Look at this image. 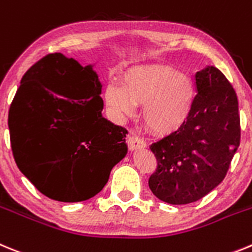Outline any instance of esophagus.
I'll list each match as a JSON object with an SVG mask.
<instances>
[{"label": "esophagus", "mask_w": 252, "mask_h": 252, "mask_svg": "<svg viewBox=\"0 0 252 252\" xmlns=\"http://www.w3.org/2000/svg\"><path fill=\"white\" fill-rule=\"evenodd\" d=\"M128 146L131 152H135L139 151V149H144L147 147V144L144 140L140 139L137 135H130V137L128 138Z\"/></svg>", "instance_id": "1"}]
</instances>
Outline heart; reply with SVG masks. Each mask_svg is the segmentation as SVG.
<instances>
[{"label":"heart","mask_w":252,"mask_h":252,"mask_svg":"<svg viewBox=\"0 0 252 252\" xmlns=\"http://www.w3.org/2000/svg\"><path fill=\"white\" fill-rule=\"evenodd\" d=\"M106 105L119 117H130L142 104V119L152 133L169 135L181 130L192 113L194 87L191 79L165 66H137L124 74L123 85L105 88Z\"/></svg>","instance_id":"heart-1"}]
</instances>
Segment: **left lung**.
Returning a JSON list of instances; mask_svg holds the SVG:
<instances>
[{
	"mask_svg": "<svg viewBox=\"0 0 252 252\" xmlns=\"http://www.w3.org/2000/svg\"><path fill=\"white\" fill-rule=\"evenodd\" d=\"M194 79L198 94L187 123L151 146L158 167L149 188L171 205L196 202L215 189L240 146L239 101L231 84L215 66Z\"/></svg>",
	"mask_w": 252,
	"mask_h": 252,
	"instance_id": "1",
	"label": "left lung"
}]
</instances>
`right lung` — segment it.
Instances as JSON below:
<instances>
[{"label":"right lung","instance_id":"right-lung-1","mask_svg":"<svg viewBox=\"0 0 252 252\" xmlns=\"http://www.w3.org/2000/svg\"><path fill=\"white\" fill-rule=\"evenodd\" d=\"M100 95L94 65L61 53L22 76L8 112L11 147L22 174L49 198H92L128 153V131L103 117Z\"/></svg>","mask_w":252,"mask_h":252}]
</instances>
